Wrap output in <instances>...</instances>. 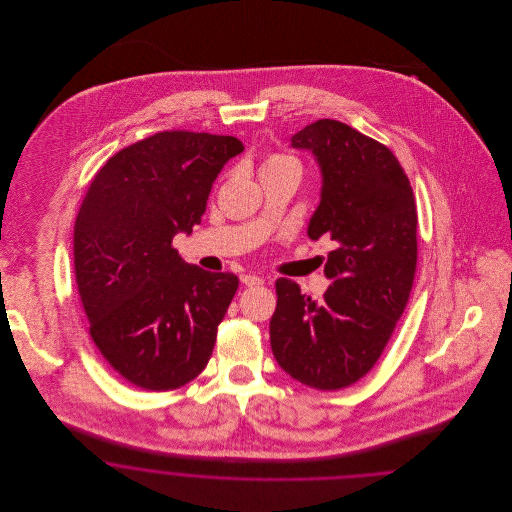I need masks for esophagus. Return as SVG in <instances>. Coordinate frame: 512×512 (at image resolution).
Returning a JSON list of instances; mask_svg holds the SVG:
<instances>
[{"label": "esophagus", "instance_id": "obj_1", "mask_svg": "<svg viewBox=\"0 0 512 512\" xmlns=\"http://www.w3.org/2000/svg\"><path fill=\"white\" fill-rule=\"evenodd\" d=\"M240 280H242V284L247 286V288L261 286V284H263V278H259V276H255V274H242V276H240Z\"/></svg>", "mask_w": 512, "mask_h": 512}]
</instances>
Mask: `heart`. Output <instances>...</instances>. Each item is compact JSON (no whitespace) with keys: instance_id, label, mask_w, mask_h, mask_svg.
<instances>
[{"instance_id":"b5f03b06","label":"heart","mask_w":512,"mask_h":512,"mask_svg":"<svg viewBox=\"0 0 512 512\" xmlns=\"http://www.w3.org/2000/svg\"><path fill=\"white\" fill-rule=\"evenodd\" d=\"M286 169H295V171L301 172V163L292 155L268 153L261 163V176L270 174V172L286 171Z\"/></svg>"}]
</instances>
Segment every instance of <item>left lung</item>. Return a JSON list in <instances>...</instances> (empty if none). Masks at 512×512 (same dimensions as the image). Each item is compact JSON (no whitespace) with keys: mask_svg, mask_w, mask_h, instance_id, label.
<instances>
[{"mask_svg":"<svg viewBox=\"0 0 512 512\" xmlns=\"http://www.w3.org/2000/svg\"><path fill=\"white\" fill-rule=\"evenodd\" d=\"M322 171V199L309 238H330L320 299L290 278L276 280L270 318L274 359L297 382L322 391L359 382L386 349L413 290L416 203L390 147L345 122L320 119L292 138Z\"/></svg>","mask_w":512,"mask_h":512,"instance_id":"8db88e82","label":"left lung"}]
</instances>
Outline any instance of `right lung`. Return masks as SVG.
<instances>
[{
	"instance_id": "obj_1",
	"label": "right lung",
	"mask_w": 512,
	"mask_h": 512,
	"mask_svg": "<svg viewBox=\"0 0 512 512\" xmlns=\"http://www.w3.org/2000/svg\"><path fill=\"white\" fill-rule=\"evenodd\" d=\"M234 136L165 130L122 147L92 178L74 222V274L90 336L126 382L186 386L207 366L238 290L232 272L188 265L172 247L192 232Z\"/></svg>"
}]
</instances>
